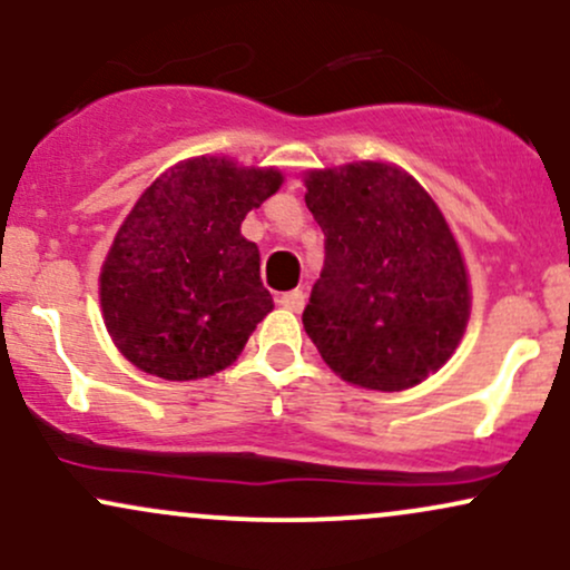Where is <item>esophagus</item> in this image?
I'll use <instances>...</instances> for the list:
<instances>
[{
  "mask_svg": "<svg viewBox=\"0 0 570 570\" xmlns=\"http://www.w3.org/2000/svg\"><path fill=\"white\" fill-rule=\"evenodd\" d=\"M278 305H284L286 311L299 313L305 307V292L303 289H294V292H284L278 297Z\"/></svg>",
  "mask_w": 570,
  "mask_h": 570,
  "instance_id": "esophagus-1",
  "label": "esophagus"
}]
</instances>
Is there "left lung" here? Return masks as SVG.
I'll return each mask as SVG.
<instances>
[{
	"instance_id": "1",
	"label": "left lung",
	"mask_w": 570,
	"mask_h": 570,
	"mask_svg": "<svg viewBox=\"0 0 570 570\" xmlns=\"http://www.w3.org/2000/svg\"><path fill=\"white\" fill-rule=\"evenodd\" d=\"M305 203L324 230V271L303 311L307 337L343 381L412 389L453 356L469 278L431 195L385 163L311 171Z\"/></svg>"
}]
</instances>
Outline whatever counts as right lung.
Returning <instances> with one entry per match:
<instances>
[{"instance_id":"add662e5","label":"right lung","mask_w":570,"mask_h":570,"mask_svg":"<svg viewBox=\"0 0 570 570\" xmlns=\"http://www.w3.org/2000/svg\"><path fill=\"white\" fill-rule=\"evenodd\" d=\"M278 187L276 168L193 158L136 200L101 267L104 322L130 364L195 381L238 356L273 311L240 222Z\"/></svg>"}]
</instances>
